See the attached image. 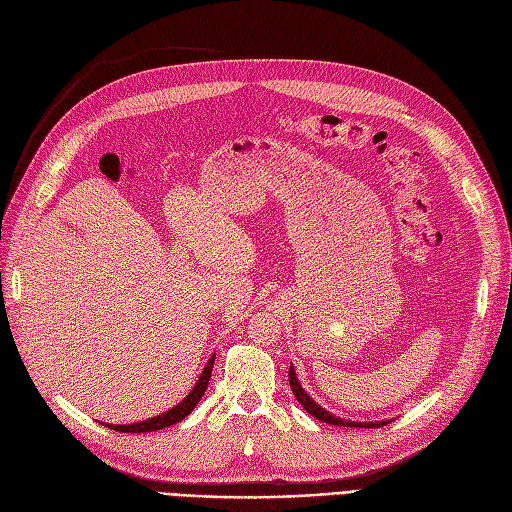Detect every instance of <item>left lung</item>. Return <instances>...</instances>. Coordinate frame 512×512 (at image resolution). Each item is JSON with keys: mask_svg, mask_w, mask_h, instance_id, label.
<instances>
[{"mask_svg": "<svg viewBox=\"0 0 512 512\" xmlns=\"http://www.w3.org/2000/svg\"><path fill=\"white\" fill-rule=\"evenodd\" d=\"M288 379H290L292 394L296 396V400H298V402L303 404V409H305L309 415H313L315 419L324 421V424L345 426V428H381V426H385V424H390V421H368V424H362V421H347V419H341V417H337V415L328 413L326 409H322V407H320V404L313 402V400L309 398V394L303 390L301 385H298V379H296V373H294V368H292V366H290V370H288Z\"/></svg>", "mask_w": 512, "mask_h": 512, "instance_id": "obj_1", "label": "left lung"}]
</instances>
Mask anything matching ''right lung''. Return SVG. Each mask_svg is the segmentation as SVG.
I'll return each mask as SVG.
<instances>
[{"label":"right lung","instance_id":"obj_1","mask_svg":"<svg viewBox=\"0 0 512 512\" xmlns=\"http://www.w3.org/2000/svg\"><path fill=\"white\" fill-rule=\"evenodd\" d=\"M214 360H216L214 356L209 358V362H207V366L203 368V373H201L197 385L192 387V392L178 404V407H173L171 411H167V413H163V415H158V417H152V419H146V421H139V424H131V426H108V428H112V430H116V432H133V434H137V432H156V430H163V428H167V426L178 424V421H182L186 415H190V411L197 407V402H199L201 396L205 394L209 377H211V368H214Z\"/></svg>","mask_w":512,"mask_h":512}]
</instances>
